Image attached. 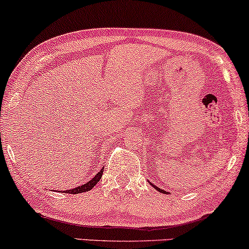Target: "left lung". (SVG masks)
Returning a JSON list of instances; mask_svg holds the SVG:
<instances>
[{
  "instance_id": "obj_1",
  "label": "left lung",
  "mask_w": 249,
  "mask_h": 249,
  "mask_svg": "<svg viewBox=\"0 0 249 249\" xmlns=\"http://www.w3.org/2000/svg\"><path fill=\"white\" fill-rule=\"evenodd\" d=\"M149 184H151V185H152V187H153V188H155V189H157V190L159 191V193H162V194H167V193H166V191H164V190H162V189H160V188H158V187H157V185L152 184V183H151V182H149Z\"/></svg>"
}]
</instances>
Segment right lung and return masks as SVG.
<instances>
[{
    "mask_svg": "<svg viewBox=\"0 0 249 249\" xmlns=\"http://www.w3.org/2000/svg\"><path fill=\"white\" fill-rule=\"evenodd\" d=\"M102 174H103V168H102L100 172L95 175V178H92L90 181L87 182L86 184H82V185H79V187L74 188V189H71V190H66L64 193L66 194H80V193H86V191H89L91 190L92 188L95 187L96 184H97V182L100 181L101 178H102Z\"/></svg>",
    "mask_w": 249,
    "mask_h": 249,
    "instance_id": "right-lung-1",
    "label": "right lung"
}]
</instances>
